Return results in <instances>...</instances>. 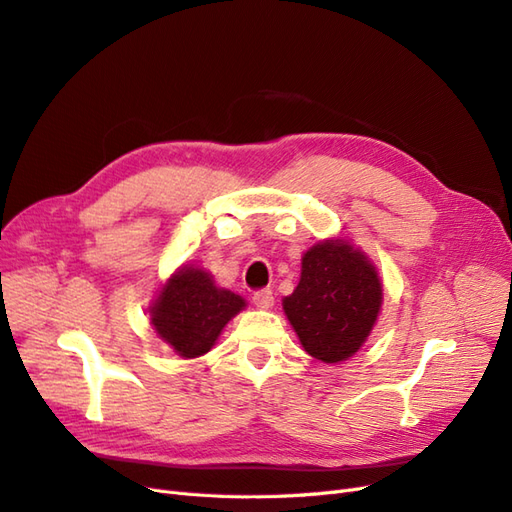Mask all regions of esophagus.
Listing matches in <instances>:
<instances>
[{
	"instance_id": "obj_1",
	"label": "esophagus",
	"mask_w": 512,
	"mask_h": 512,
	"mask_svg": "<svg viewBox=\"0 0 512 512\" xmlns=\"http://www.w3.org/2000/svg\"><path fill=\"white\" fill-rule=\"evenodd\" d=\"M252 301H254V305L260 307V309H269V307H273L275 297H273V292H271L269 288H262V290H256V292H254Z\"/></svg>"
}]
</instances>
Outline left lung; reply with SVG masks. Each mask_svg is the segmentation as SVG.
Masks as SVG:
<instances>
[{"mask_svg": "<svg viewBox=\"0 0 512 512\" xmlns=\"http://www.w3.org/2000/svg\"><path fill=\"white\" fill-rule=\"evenodd\" d=\"M380 305L382 284L371 260L346 239H327L303 254L301 280L284 299V312L307 354L339 363L365 344Z\"/></svg>", "mask_w": 512, "mask_h": 512, "instance_id": "1", "label": "left lung"}]
</instances>
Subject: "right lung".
<instances>
[{"mask_svg": "<svg viewBox=\"0 0 512 512\" xmlns=\"http://www.w3.org/2000/svg\"><path fill=\"white\" fill-rule=\"evenodd\" d=\"M245 307L239 294L218 288L198 267H181L168 277L149 307L153 329L183 359H196L213 348L232 316Z\"/></svg>", "mask_w": 512, "mask_h": 512, "instance_id": "1", "label": "right lung"}]
</instances>
